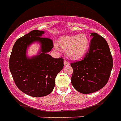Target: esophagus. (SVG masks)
<instances>
[{
	"instance_id": "34e87169",
	"label": "esophagus",
	"mask_w": 121,
	"mask_h": 121,
	"mask_svg": "<svg viewBox=\"0 0 121 121\" xmlns=\"http://www.w3.org/2000/svg\"><path fill=\"white\" fill-rule=\"evenodd\" d=\"M64 66H69L70 65V63H69V61H67V60H64Z\"/></svg>"
}]
</instances>
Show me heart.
Returning a JSON list of instances; mask_svg holds the SVG:
<instances>
[{
  "instance_id": "heart-1",
  "label": "heart",
  "mask_w": 121,
  "mask_h": 121,
  "mask_svg": "<svg viewBox=\"0 0 121 121\" xmlns=\"http://www.w3.org/2000/svg\"><path fill=\"white\" fill-rule=\"evenodd\" d=\"M58 47L66 51L67 57L70 59L78 60L86 54L89 48V39L86 34L81 33L76 35H64L58 38Z\"/></svg>"
}]
</instances>
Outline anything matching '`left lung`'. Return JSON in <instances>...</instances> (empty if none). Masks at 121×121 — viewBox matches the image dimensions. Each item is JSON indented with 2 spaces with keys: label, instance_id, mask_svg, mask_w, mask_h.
<instances>
[{
  "label": "left lung",
  "instance_id": "1",
  "mask_svg": "<svg viewBox=\"0 0 121 121\" xmlns=\"http://www.w3.org/2000/svg\"><path fill=\"white\" fill-rule=\"evenodd\" d=\"M89 50L82 60L71 63V84L80 93L89 94L104 87L110 77L113 60L108 43L95 32L90 34Z\"/></svg>",
  "mask_w": 121,
  "mask_h": 121
}]
</instances>
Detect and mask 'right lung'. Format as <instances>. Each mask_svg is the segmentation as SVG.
<instances>
[{"label": "right lung", "instance_id": "right-lung-1", "mask_svg": "<svg viewBox=\"0 0 121 121\" xmlns=\"http://www.w3.org/2000/svg\"><path fill=\"white\" fill-rule=\"evenodd\" d=\"M44 31L33 30L19 38L14 44L9 59V69L16 86L32 97H43L52 92L55 79L64 66L62 58H54L48 54L53 48L49 38L43 37ZM39 43L40 50L37 55L27 56L28 48Z\"/></svg>", "mask_w": 121, "mask_h": 121}]
</instances>
